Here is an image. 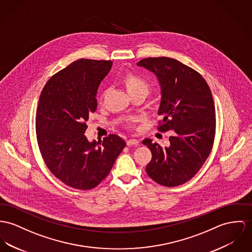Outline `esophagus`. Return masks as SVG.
Segmentation results:
<instances>
[{"label":"esophagus","mask_w":252,"mask_h":252,"mask_svg":"<svg viewBox=\"0 0 252 252\" xmlns=\"http://www.w3.org/2000/svg\"><path fill=\"white\" fill-rule=\"evenodd\" d=\"M126 145H127L128 147L137 146V145H139V141H138V140H136V139H129V140H127V141H126Z\"/></svg>","instance_id":"obj_1"}]
</instances>
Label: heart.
Listing matches in <instances>:
<instances>
[{"mask_svg": "<svg viewBox=\"0 0 252 252\" xmlns=\"http://www.w3.org/2000/svg\"><path fill=\"white\" fill-rule=\"evenodd\" d=\"M122 82L125 86V88L126 89L127 93L129 94V96L135 95V94H145L147 95L150 91V83L148 82V80H146L145 78L136 75L134 73H126L123 78H122ZM106 96V91H104L101 94L100 97V101L103 100V98ZM134 120L130 121L127 123V126H131V122H133Z\"/></svg>", "mask_w": 252, "mask_h": 252, "instance_id": "obj_1", "label": "heart"}]
</instances>
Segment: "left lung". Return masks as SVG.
<instances>
[{"label":"left lung","instance_id":"obj_1","mask_svg":"<svg viewBox=\"0 0 252 252\" xmlns=\"http://www.w3.org/2000/svg\"><path fill=\"white\" fill-rule=\"evenodd\" d=\"M138 66L153 72L161 86L158 130H173L170 146L163 148L151 139L142 143L152 152L146 167L156 183L174 187L194 177L213 148L216 113L211 90L199 73L176 59L148 58Z\"/></svg>","mask_w":252,"mask_h":252}]
</instances>
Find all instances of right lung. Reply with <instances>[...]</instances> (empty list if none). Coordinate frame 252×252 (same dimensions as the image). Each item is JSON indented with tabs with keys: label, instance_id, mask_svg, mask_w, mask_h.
<instances>
[{
	"label": "right lung",
	"instance_id": "right-lung-1",
	"mask_svg": "<svg viewBox=\"0 0 252 252\" xmlns=\"http://www.w3.org/2000/svg\"><path fill=\"white\" fill-rule=\"evenodd\" d=\"M110 60L81 58L48 80L35 117L39 150L51 173L78 190L97 186L110 173L126 142L110 134L100 142L84 135L97 109V88L109 73Z\"/></svg>",
	"mask_w": 252,
	"mask_h": 252
}]
</instances>
